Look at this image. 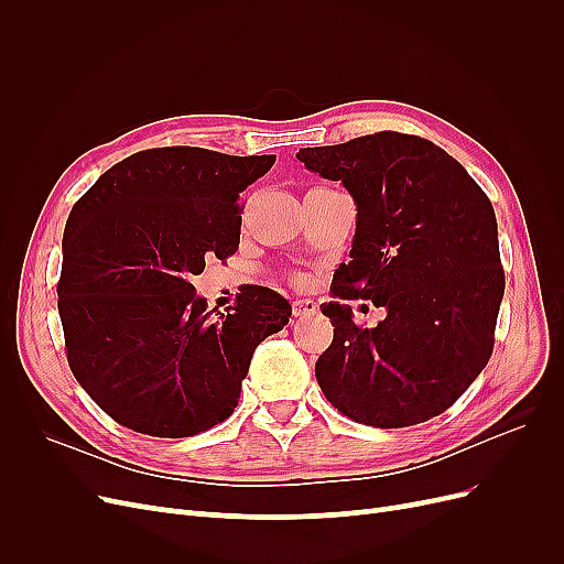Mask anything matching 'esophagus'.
I'll return each instance as SVG.
<instances>
[{
  "instance_id": "esophagus-1",
  "label": "esophagus",
  "mask_w": 564,
  "mask_h": 564,
  "mask_svg": "<svg viewBox=\"0 0 564 564\" xmlns=\"http://www.w3.org/2000/svg\"><path fill=\"white\" fill-rule=\"evenodd\" d=\"M317 313V303L313 299H296L294 301V317H308Z\"/></svg>"
}]
</instances>
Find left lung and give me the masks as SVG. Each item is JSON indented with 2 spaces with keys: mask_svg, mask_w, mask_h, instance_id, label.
<instances>
[{
  "mask_svg": "<svg viewBox=\"0 0 564 564\" xmlns=\"http://www.w3.org/2000/svg\"><path fill=\"white\" fill-rule=\"evenodd\" d=\"M305 169L340 181L357 207L350 261L322 303L334 340L315 365L340 414L404 429L449 409L489 362L503 299L491 202L445 150L379 131L340 145L301 148ZM387 311L357 328L346 300Z\"/></svg>",
  "mask_w": 564,
  "mask_h": 564,
  "instance_id": "obj_1",
  "label": "left lung"
}]
</instances>
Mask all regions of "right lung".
I'll use <instances>...</instances> for the list:
<instances>
[{
  "label": "right lung",
  "instance_id": "right-lung-1",
  "mask_svg": "<svg viewBox=\"0 0 564 564\" xmlns=\"http://www.w3.org/2000/svg\"><path fill=\"white\" fill-rule=\"evenodd\" d=\"M275 155L152 148L117 162L79 197L63 232L58 313L67 365L117 423L191 437L226 421L256 346L292 305L247 286L212 317L191 284L240 245L247 187Z\"/></svg>",
  "mask_w": 564,
  "mask_h": 564
}]
</instances>
